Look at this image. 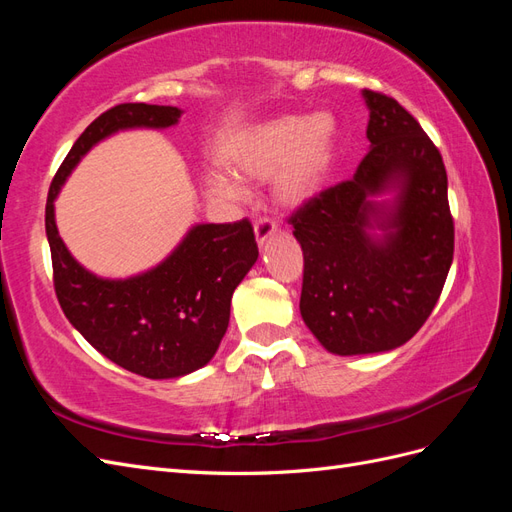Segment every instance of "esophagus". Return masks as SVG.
<instances>
[{
	"mask_svg": "<svg viewBox=\"0 0 512 512\" xmlns=\"http://www.w3.org/2000/svg\"><path fill=\"white\" fill-rule=\"evenodd\" d=\"M275 230H277V224H275L271 218H258L256 224H254V232H256L258 245H260V247L265 245V243L275 235Z\"/></svg>",
	"mask_w": 512,
	"mask_h": 512,
	"instance_id": "1",
	"label": "esophagus"
}]
</instances>
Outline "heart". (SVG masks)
I'll use <instances>...</instances> for the list:
<instances>
[{"label": "heart", "mask_w": 512, "mask_h": 512, "mask_svg": "<svg viewBox=\"0 0 512 512\" xmlns=\"http://www.w3.org/2000/svg\"><path fill=\"white\" fill-rule=\"evenodd\" d=\"M337 156V123L329 113L284 115L245 134L230 164L245 179L275 175V196L284 205H301L318 194ZM209 194L241 200L245 194L226 177L209 179Z\"/></svg>", "instance_id": "1"}]
</instances>
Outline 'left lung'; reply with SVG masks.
<instances>
[{"label":"left lung","instance_id":"1","mask_svg":"<svg viewBox=\"0 0 512 512\" xmlns=\"http://www.w3.org/2000/svg\"><path fill=\"white\" fill-rule=\"evenodd\" d=\"M369 151L352 179L294 211L303 250L301 316L333 354L393 350L436 307L455 252L438 147L395 98L365 89ZM396 190L393 206L371 195ZM378 225L385 235L366 232Z\"/></svg>","mask_w":512,"mask_h":512}]
</instances>
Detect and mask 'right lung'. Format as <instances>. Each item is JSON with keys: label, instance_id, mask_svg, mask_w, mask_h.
Masks as SVG:
<instances>
[{"label": "right lung", "instance_id": "1", "mask_svg": "<svg viewBox=\"0 0 512 512\" xmlns=\"http://www.w3.org/2000/svg\"><path fill=\"white\" fill-rule=\"evenodd\" d=\"M179 117L177 106L130 102L108 108L61 162L44 213L53 286L66 318L106 359L151 380L185 376L213 359L228 329L232 292L258 258L250 220L198 224L158 267L128 280H102L83 269L61 241L53 200L102 138L128 128H168Z\"/></svg>", "mask_w": 512, "mask_h": 512}]
</instances>
